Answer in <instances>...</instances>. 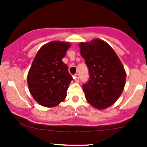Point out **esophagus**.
I'll return each instance as SVG.
<instances>
[{"label":"esophagus","mask_w":147,"mask_h":147,"mask_svg":"<svg viewBox=\"0 0 147 147\" xmlns=\"http://www.w3.org/2000/svg\"><path fill=\"white\" fill-rule=\"evenodd\" d=\"M74 78H75V80H76V82H78V81H79V76H78V73H76L74 75Z\"/></svg>","instance_id":"esophagus-1"}]
</instances>
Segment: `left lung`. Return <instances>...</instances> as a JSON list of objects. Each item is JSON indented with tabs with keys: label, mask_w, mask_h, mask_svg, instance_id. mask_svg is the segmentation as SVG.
<instances>
[{
	"label": "left lung",
	"mask_w": 147,
	"mask_h": 147,
	"mask_svg": "<svg viewBox=\"0 0 147 147\" xmlns=\"http://www.w3.org/2000/svg\"><path fill=\"white\" fill-rule=\"evenodd\" d=\"M79 47L89 72V80L82 85L85 98L93 107L105 109L123 92L124 68L114 49L103 40L80 42Z\"/></svg>",
	"instance_id": "left-lung-1"
}]
</instances>
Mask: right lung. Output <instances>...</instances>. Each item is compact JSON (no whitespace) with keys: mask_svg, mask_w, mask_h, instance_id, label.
Masks as SVG:
<instances>
[{"mask_svg":"<svg viewBox=\"0 0 147 147\" xmlns=\"http://www.w3.org/2000/svg\"><path fill=\"white\" fill-rule=\"evenodd\" d=\"M69 42L53 41L36 53L27 76L29 90L40 105L55 107L65 100L72 77L62 62Z\"/></svg>","mask_w":147,"mask_h":147,"instance_id":"right-lung-1","label":"right lung"}]
</instances>
